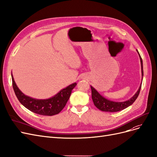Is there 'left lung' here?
<instances>
[{"label": "left lung", "instance_id": "8db88e82", "mask_svg": "<svg viewBox=\"0 0 157 157\" xmlns=\"http://www.w3.org/2000/svg\"><path fill=\"white\" fill-rule=\"evenodd\" d=\"M137 53L139 54L140 59L141 61V76H142V80H143L144 77V69H143V61L141 58V56L139 54L138 51L136 50ZM142 83V82H141ZM141 83L140 84V86L137 90V92L130 99H128L127 101L118 102V101H113L109 100V99H106L102 96L101 95L99 94L97 90L95 89L92 86H90L92 90V98L94 102V104L98 109L101 110L102 111L105 112H117L123 110L128 107L131 105L132 104L134 103L137 98L138 97L139 94L140 92V90L141 87Z\"/></svg>", "mask_w": 157, "mask_h": 157}]
</instances>
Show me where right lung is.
<instances>
[{
	"label": "right lung",
	"instance_id": "obj_1",
	"mask_svg": "<svg viewBox=\"0 0 157 157\" xmlns=\"http://www.w3.org/2000/svg\"><path fill=\"white\" fill-rule=\"evenodd\" d=\"M12 86L16 96L22 105L29 111L41 115L52 116L58 114L65 106L72 90L76 86L75 82L61 90L54 96L46 99H38L27 96L19 89L12 73Z\"/></svg>",
	"mask_w": 157,
	"mask_h": 157
}]
</instances>
